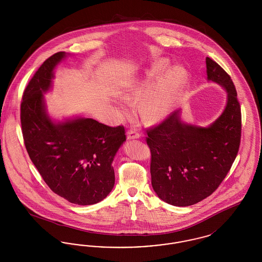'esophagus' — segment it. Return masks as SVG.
Masks as SVG:
<instances>
[{"mask_svg": "<svg viewBox=\"0 0 262 262\" xmlns=\"http://www.w3.org/2000/svg\"><path fill=\"white\" fill-rule=\"evenodd\" d=\"M139 137H140V135L137 133V130H135V129H130V130H128V132L126 133V139H127V140L137 139V138H139Z\"/></svg>", "mask_w": 262, "mask_h": 262, "instance_id": "esophagus-1", "label": "esophagus"}]
</instances>
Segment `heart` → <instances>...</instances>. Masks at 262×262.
Instances as JSON below:
<instances>
[{
    "instance_id": "1",
    "label": "heart",
    "mask_w": 262,
    "mask_h": 262,
    "mask_svg": "<svg viewBox=\"0 0 262 262\" xmlns=\"http://www.w3.org/2000/svg\"><path fill=\"white\" fill-rule=\"evenodd\" d=\"M170 63L167 58L156 60L145 76L125 95L126 100H143L140 114L143 120L148 123H157L168 116L186 83V70L180 64L168 69ZM166 69L167 72L160 81V76Z\"/></svg>"
}]
</instances>
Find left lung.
Returning <instances> with one entry per match:
<instances>
[{"instance_id":"8db88e82","label":"left lung","mask_w":262,"mask_h":262,"mask_svg":"<svg viewBox=\"0 0 262 262\" xmlns=\"http://www.w3.org/2000/svg\"><path fill=\"white\" fill-rule=\"evenodd\" d=\"M206 75L227 94L224 110L213 123H186L181 109L147 132L152 187L174 206H189L209 196L230 171L239 147L242 116L235 85L208 57Z\"/></svg>"}]
</instances>
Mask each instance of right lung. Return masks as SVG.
<instances>
[{
    "label": "right lung",
    "mask_w": 262,
    "mask_h": 262,
    "mask_svg": "<svg viewBox=\"0 0 262 262\" xmlns=\"http://www.w3.org/2000/svg\"><path fill=\"white\" fill-rule=\"evenodd\" d=\"M68 56L66 52L51 56L25 88L23 135L28 155L48 187L72 203L90 205L114 187L112 163L125 141V128L81 116L61 121L51 116L44 95L53 88L56 67Z\"/></svg>",
    "instance_id": "obj_1"
}]
</instances>
